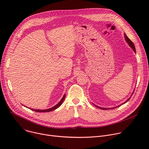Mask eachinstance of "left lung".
I'll return each instance as SVG.
<instances>
[{
  "label": "left lung",
  "mask_w": 149,
  "mask_h": 149,
  "mask_svg": "<svg viewBox=\"0 0 149 149\" xmlns=\"http://www.w3.org/2000/svg\"><path fill=\"white\" fill-rule=\"evenodd\" d=\"M124 38H125V41L127 42V43L128 44V45L130 46V47H131V48L134 51V52L136 53V49H135V46H134V44L133 43V42L128 38V36H127L126 35H125V33H124ZM134 90L133 91V92L132 93V95L133 94V93H134ZM132 95H131V97H132ZM131 97H129L128 99H127L125 102H124L123 103H122L121 104H120V105H117V106H116V107H112V108H102V107H99V106H97V105H94L95 107H98V108H99V109H102V110H109V109H110V110H111V109H116V108H117V107H120V106H121V105H123V104H125V103H126L127 101H128L130 99V98H131Z\"/></svg>",
  "instance_id": "8db88e82"
}]
</instances>
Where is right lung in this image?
<instances>
[{"instance_id":"1","label":"right lung","mask_w":149,"mask_h":149,"mask_svg":"<svg viewBox=\"0 0 149 149\" xmlns=\"http://www.w3.org/2000/svg\"><path fill=\"white\" fill-rule=\"evenodd\" d=\"M65 98V94L63 95V97L62 98V99L61 100V101L56 104L55 105V106H54V107H52V108H50V109H45V110H36V109H30L31 110H33V111H36V112H40V113H45V112H49V111H53V110H55V109H56L57 108H58L59 106L62 104L63 100H64ZM26 107V106H25Z\"/></svg>"}]
</instances>
